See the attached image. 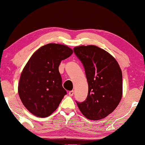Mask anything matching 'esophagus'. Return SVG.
Here are the masks:
<instances>
[{
  "label": "esophagus",
  "mask_w": 145,
  "mask_h": 145,
  "mask_svg": "<svg viewBox=\"0 0 145 145\" xmlns=\"http://www.w3.org/2000/svg\"><path fill=\"white\" fill-rule=\"evenodd\" d=\"M73 94H74V90H71L70 92H69V95L70 96H72Z\"/></svg>",
  "instance_id": "esophagus-1"
}]
</instances>
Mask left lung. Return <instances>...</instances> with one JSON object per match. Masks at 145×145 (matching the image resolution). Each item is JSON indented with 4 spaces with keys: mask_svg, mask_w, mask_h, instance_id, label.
<instances>
[{
    "mask_svg": "<svg viewBox=\"0 0 145 145\" xmlns=\"http://www.w3.org/2000/svg\"><path fill=\"white\" fill-rule=\"evenodd\" d=\"M85 69L88 84L86 100L77 102L79 110L88 120H98L114 112L123 94L122 72L116 59L95 45L73 49Z\"/></svg>",
    "mask_w": 145,
    "mask_h": 145,
    "instance_id": "8db88e82",
    "label": "left lung"
}]
</instances>
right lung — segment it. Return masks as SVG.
Returning <instances> with one entry per match:
<instances>
[{
	"label": "right lung",
	"instance_id": "right-lung-1",
	"mask_svg": "<svg viewBox=\"0 0 145 145\" xmlns=\"http://www.w3.org/2000/svg\"><path fill=\"white\" fill-rule=\"evenodd\" d=\"M73 51L65 45L49 43L31 55L21 73L20 98L27 110L39 118L53 114L67 94L59 66Z\"/></svg>",
	"mask_w": 145,
	"mask_h": 145
}]
</instances>
